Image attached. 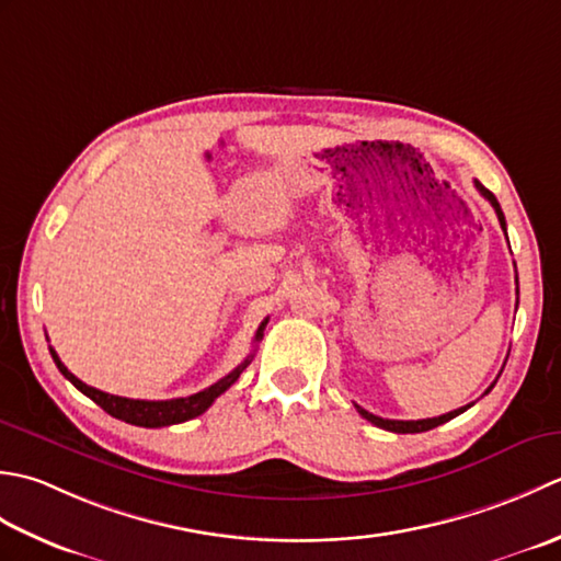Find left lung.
<instances>
[{
    "label": "left lung",
    "instance_id": "8db88e82",
    "mask_svg": "<svg viewBox=\"0 0 561 561\" xmlns=\"http://www.w3.org/2000/svg\"><path fill=\"white\" fill-rule=\"evenodd\" d=\"M474 186H477V191L482 193V196L491 203V208L496 210V217H499V222H501V230L506 232V217H504V213H501V205H499V201H496V196L494 193H491L489 188H484L482 184H479V181H474ZM508 239V237H506ZM516 283H518V276H516ZM516 293H518V288H516ZM496 385V380L491 382V387ZM491 387L489 390L484 392V394H489L491 392ZM474 404V402H472ZM472 404H467V407H460V409H455V411H448V414H443V416H436V419H419V421H394V419H382V416H375V414H370V411H365L363 407H358L356 404V409H358V414L363 416V419H368L370 424H375L377 428H385V431H392V433H424V431H431V428H436V426H440V424H445V421H450V419H455V416H460L462 411H467L470 409Z\"/></svg>",
    "mask_w": 561,
    "mask_h": 561
}]
</instances>
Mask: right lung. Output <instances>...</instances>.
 I'll list each match as a JSON object with an SVG mask.
<instances>
[{
  "label": "right lung",
  "mask_w": 561,
  "mask_h": 561,
  "mask_svg": "<svg viewBox=\"0 0 561 561\" xmlns=\"http://www.w3.org/2000/svg\"><path fill=\"white\" fill-rule=\"evenodd\" d=\"M266 324H268V317L256 329L254 341L264 339ZM50 356L57 365V370H60L67 377V380H70L77 387L79 392L87 394L91 402H96L113 419H121V421H125V424L142 426V428H162V426H171V424H184V421L196 419V416L203 414V411H208V407L215 402V399L220 397L222 392L230 390V387L237 382V377L242 375V370L251 363V358H254V353L247 356L244 363H239L230 375H225L222 380H217L215 385L205 387L203 392H196L191 397H179V399H164V402H147V399H128V397H116V394L101 392V390H96V387H89L87 382L79 380L77 375L67 370L65 363L60 360V356H57L53 348H50Z\"/></svg>",
  "instance_id": "1"
}]
</instances>
